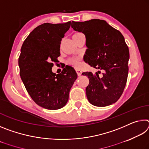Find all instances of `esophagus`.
Returning a JSON list of instances; mask_svg holds the SVG:
<instances>
[{"label":"esophagus","instance_id":"1","mask_svg":"<svg viewBox=\"0 0 149 149\" xmlns=\"http://www.w3.org/2000/svg\"><path fill=\"white\" fill-rule=\"evenodd\" d=\"M75 71H76V72H77V75H81V73H82V72H81V70H80L79 69H76V70H75Z\"/></svg>","mask_w":149,"mask_h":149}]
</instances>
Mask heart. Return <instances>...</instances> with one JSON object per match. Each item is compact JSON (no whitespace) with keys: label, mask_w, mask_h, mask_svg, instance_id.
Here are the masks:
<instances>
[{"label":"heart","mask_w":149,"mask_h":149,"mask_svg":"<svg viewBox=\"0 0 149 149\" xmlns=\"http://www.w3.org/2000/svg\"><path fill=\"white\" fill-rule=\"evenodd\" d=\"M79 34H82L81 33H75L73 35V36H75V35H78ZM69 62L70 63V64L75 65V66H77L78 67L79 65H80V63L79 62V60H78L77 59H75V58H72V59H70L69 60Z\"/></svg>","instance_id":"1"}]
</instances>
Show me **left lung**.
<instances>
[{
  "mask_svg": "<svg viewBox=\"0 0 149 149\" xmlns=\"http://www.w3.org/2000/svg\"><path fill=\"white\" fill-rule=\"evenodd\" d=\"M75 31L82 32L87 49L84 61L99 70L94 75L84 72L89 78L86 95L91 104L107 107L115 103L122 95L128 75L130 52L122 34L104 20L93 19L84 22H72ZM100 70L103 76L98 75Z\"/></svg>",
  "mask_w": 149,
  "mask_h": 149,
  "instance_id": "1",
  "label": "left lung"
}]
</instances>
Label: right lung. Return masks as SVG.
Returning a JSON list of instances; mask_svg holds the SVG:
<instances>
[{
	"label": "right lung",
	"mask_w": 149,
	"mask_h": 149,
	"mask_svg": "<svg viewBox=\"0 0 149 149\" xmlns=\"http://www.w3.org/2000/svg\"><path fill=\"white\" fill-rule=\"evenodd\" d=\"M70 25L71 22L40 25L30 33L21 48L18 59L21 79L33 101L48 110H58L66 104L77 77L74 68L69 65L60 74L52 72L53 62L60 56L62 39Z\"/></svg>",
	"instance_id": "1"
}]
</instances>
